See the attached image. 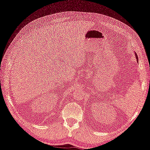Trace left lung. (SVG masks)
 <instances>
[{"label":"left lung","mask_w":150,"mask_h":150,"mask_svg":"<svg viewBox=\"0 0 150 150\" xmlns=\"http://www.w3.org/2000/svg\"><path fill=\"white\" fill-rule=\"evenodd\" d=\"M135 57H136V59H137V61H138V57H137V54H136V55H135Z\"/></svg>","instance_id":"1"}]
</instances>
